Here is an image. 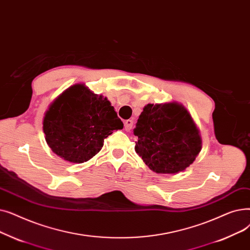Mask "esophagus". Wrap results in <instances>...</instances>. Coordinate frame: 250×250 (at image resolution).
<instances>
[{"label":"esophagus","mask_w":250,"mask_h":250,"mask_svg":"<svg viewBox=\"0 0 250 250\" xmlns=\"http://www.w3.org/2000/svg\"><path fill=\"white\" fill-rule=\"evenodd\" d=\"M124 126H125L126 131H130V130H131V128H132V126H133V121L132 120H126L124 122Z\"/></svg>","instance_id":"34e87169"}]
</instances>
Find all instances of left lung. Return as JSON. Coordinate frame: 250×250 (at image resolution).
I'll list each match as a JSON object with an SVG mask.
<instances>
[{
    "instance_id": "obj_1",
    "label": "left lung",
    "mask_w": 250,
    "mask_h": 250,
    "mask_svg": "<svg viewBox=\"0 0 250 250\" xmlns=\"http://www.w3.org/2000/svg\"><path fill=\"white\" fill-rule=\"evenodd\" d=\"M135 151L159 174H176L191 165L201 149L199 131L180 104H147L133 130Z\"/></svg>"
}]
</instances>
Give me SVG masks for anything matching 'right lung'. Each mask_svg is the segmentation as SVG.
I'll return each mask as SVG.
<instances>
[{
  "mask_svg": "<svg viewBox=\"0 0 250 250\" xmlns=\"http://www.w3.org/2000/svg\"><path fill=\"white\" fill-rule=\"evenodd\" d=\"M45 141L52 150L71 163H84L102 149L104 139L123 122L106 98L84 84L66 89L50 105L43 118Z\"/></svg>",
  "mask_w": 250,
  "mask_h": 250,
  "instance_id": "obj_1",
  "label": "right lung"
}]
</instances>
